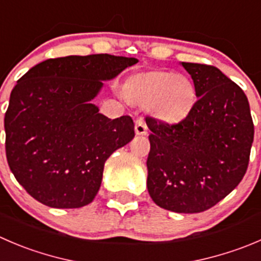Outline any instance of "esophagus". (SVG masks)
<instances>
[{"label":"esophagus","mask_w":261,"mask_h":261,"mask_svg":"<svg viewBox=\"0 0 261 261\" xmlns=\"http://www.w3.org/2000/svg\"><path fill=\"white\" fill-rule=\"evenodd\" d=\"M135 133L136 135H146L148 134V126L143 118H139L135 123Z\"/></svg>","instance_id":"esophagus-1"}]
</instances>
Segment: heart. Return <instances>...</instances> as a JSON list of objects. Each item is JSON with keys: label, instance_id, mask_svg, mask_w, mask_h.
<instances>
[{"label": "heart", "instance_id": "1", "mask_svg": "<svg viewBox=\"0 0 261 261\" xmlns=\"http://www.w3.org/2000/svg\"><path fill=\"white\" fill-rule=\"evenodd\" d=\"M123 93L131 102L149 106L155 117L169 123L184 120L196 100V89L189 76L162 70L131 75Z\"/></svg>", "mask_w": 261, "mask_h": 261}]
</instances>
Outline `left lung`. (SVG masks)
<instances>
[{"label": "left lung", "mask_w": 261, "mask_h": 261, "mask_svg": "<svg viewBox=\"0 0 261 261\" xmlns=\"http://www.w3.org/2000/svg\"><path fill=\"white\" fill-rule=\"evenodd\" d=\"M198 100L176 125L146 117V186L161 208L200 213L224 199L246 173L254 123L244 90L221 70L181 62Z\"/></svg>", "instance_id": "8db88e82"}]
</instances>
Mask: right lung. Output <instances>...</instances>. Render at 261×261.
Returning <instances> with one entry per match:
<instances>
[{
  "mask_svg": "<svg viewBox=\"0 0 261 261\" xmlns=\"http://www.w3.org/2000/svg\"><path fill=\"white\" fill-rule=\"evenodd\" d=\"M136 62L112 55L49 58L17 80L5 115L6 156L35 200L58 209L92 203L106 161L135 136L130 116L111 120L92 100L103 82Z\"/></svg>",
  "mask_w": 261,
  "mask_h": 261,
  "instance_id": "1",
  "label": "right lung"
}]
</instances>
